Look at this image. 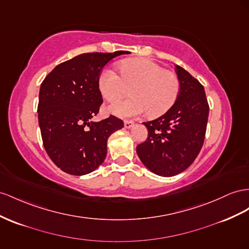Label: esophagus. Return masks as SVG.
Listing matches in <instances>:
<instances>
[{"label": "esophagus", "mask_w": 249, "mask_h": 249, "mask_svg": "<svg viewBox=\"0 0 249 249\" xmlns=\"http://www.w3.org/2000/svg\"><path fill=\"white\" fill-rule=\"evenodd\" d=\"M124 127L125 129H131V127L134 125V123L131 122V120H124Z\"/></svg>", "instance_id": "1"}]
</instances>
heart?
<instances>
[{"instance_id": "obj_1", "label": "heart", "mask_w": 249, "mask_h": 249, "mask_svg": "<svg viewBox=\"0 0 249 249\" xmlns=\"http://www.w3.org/2000/svg\"><path fill=\"white\" fill-rule=\"evenodd\" d=\"M120 76L104 69L98 76V89L108 102H115L131 91V98L112 104L108 111L118 117H133L147 111L157 117L169 111L176 103L180 82L174 72L164 70L147 58L124 59L118 64Z\"/></svg>"}]
</instances>
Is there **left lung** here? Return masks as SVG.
<instances>
[{"instance_id":"1","label":"left lung","mask_w":249,"mask_h":249,"mask_svg":"<svg viewBox=\"0 0 249 249\" xmlns=\"http://www.w3.org/2000/svg\"><path fill=\"white\" fill-rule=\"evenodd\" d=\"M180 92L176 103L162 116L143 123L149 134L136 147L137 155L154 174L171 177L185 171L204 142L210 107L204 87L176 65Z\"/></svg>"}]
</instances>
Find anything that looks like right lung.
Here are the masks:
<instances>
[{
    "label": "right lung",
    "mask_w": 249,
    "mask_h": 249,
    "mask_svg": "<svg viewBox=\"0 0 249 249\" xmlns=\"http://www.w3.org/2000/svg\"><path fill=\"white\" fill-rule=\"evenodd\" d=\"M129 51L84 53L57 65L41 85L38 124L43 144L60 170L82 176L95 171L107 156L111 134L124 127L115 116L92 118L103 104L98 76L114 57Z\"/></svg>",
    "instance_id": "obj_1"
}]
</instances>
